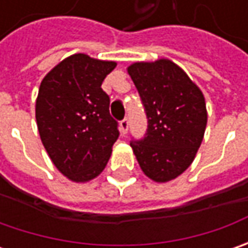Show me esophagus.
Segmentation results:
<instances>
[{
	"instance_id": "obj_1",
	"label": "esophagus",
	"mask_w": 248,
	"mask_h": 248,
	"mask_svg": "<svg viewBox=\"0 0 248 248\" xmlns=\"http://www.w3.org/2000/svg\"><path fill=\"white\" fill-rule=\"evenodd\" d=\"M128 127H129L128 119H124L121 123H120V132H121V135H125V134L128 132Z\"/></svg>"
}]
</instances>
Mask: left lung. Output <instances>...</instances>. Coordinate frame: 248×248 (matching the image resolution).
<instances>
[{"label": "left lung", "instance_id": "left-lung-1", "mask_svg": "<svg viewBox=\"0 0 248 248\" xmlns=\"http://www.w3.org/2000/svg\"><path fill=\"white\" fill-rule=\"evenodd\" d=\"M148 116V132L131 148L143 174L166 184L185 172L204 138L207 108L202 90L170 59L127 67Z\"/></svg>", "mask_w": 248, "mask_h": 248}]
</instances>
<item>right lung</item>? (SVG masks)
<instances>
[{
    "label": "right lung",
    "instance_id": "add662e5",
    "mask_svg": "<svg viewBox=\"0 0 248 248\" xmlns=\"http://www.w3.org/2000/svg\"><path fill=\"white\" fill-rule=\"evenodd\" d=\"M117 63L74 53L43 78L35 99L40 138L58 171L76 184L95 179L119 138L102 82Z\"/></svg>",
    "mask_w": 248,
    "mask_h": 248
}]
</instances>
